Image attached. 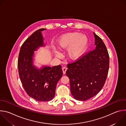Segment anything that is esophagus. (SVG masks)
Wrapping results in <instances>:
<instances>
[{
	"label": "esophagus",
	"instance_id": "34e87169",
	"mask_svg": "<svg viewBox=\"0 0 126 126\" xmlns=\"http://www.w3.org/2000/svg\"><path fill=\"white\" fill-rule=\"evenodd\" d=\"M67 70V68L66 67H63V68H62L63 73V74H65L66 73V72Z\"/></svg>",
	"mask_w": 126,
	"mask_h": 126
}]
</instances>
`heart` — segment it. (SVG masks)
Returning a JSON list of instances; mask_svg holds the SVG:
<instances>
[{
    "instance_id": "heart-1",
    "label": "heart",
    "mask_w": 126,
    "mask_h": 126,
    "mask_svg": "<svg viewBox=\"0 0 126 126\" xmlns=\"http://www.w3.org/2000/svg\"><path fill=\"white\" fill-rule=\"evenodd\" d=\"M58 47L61 49H68V54L72 59L80 57L86 50L88 39L85 35L78 32L65 34L57 40Z\"/></svg>"
}]
</instances>
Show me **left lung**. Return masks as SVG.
<instances>
[{"instance_id":"left-lung-1","label":"left lung","mask_w":126,"mask_h":126,"mask_svg":"<svg viewBox=\"0 0 126 126\" xmlns=\"http://www.w3.org/2000/svg\"><path fill=\"white\" fill-rule=\"evenodd\" d=\"M96 48L67 64L66 75L74 98L86 101L97 95L103 87L109 68V55L102 39L94 33Z\"/></svg>"}]
</instances>
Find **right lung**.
I'll use <instances>...</instances> for the list:
<instances>
[{"label":"right lung","instance_id":"obj_1","mask_svg":"<svg viewBox=\"0 0 126 126\" xmlns=\"http://www.w3.org/2000/svg\"><path fill=\"white\" fill-rule=\"evenodd\" d=\"M40 29L35 31L22 45L18 59V69L22 86L27 94L38 101H49L55 96L58 81L63 75L62 67H44L40 70L33 66L34 51L43 46Z\"/></svg>","mask_w":126,"mask_h":126}]
</instances>
